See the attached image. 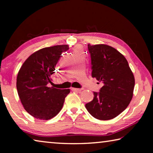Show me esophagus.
<instances>
[{"label": "esophagus", "instance_id": "34e87169", "mask_svg": "<svg viewBox=\"0 0 153 153\" xmlns=\"http://www.w3.org/2000/svg\"><path fill=\"white\" fill-rule=\"evenodd\" d=\"M71 90L72 91H75V92H80L82 90V88H71Z\"/></svg>", "mask_w": 153, "mask_h": 153}]
</instances>
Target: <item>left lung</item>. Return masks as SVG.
Here are the masks:
<instances>
[{"label":"left lung","instance_id":"8db88e82","mask_svg":"<svg viewBox=\"0 0 153 153\" xmlns=\"http://www.w3.org/2000/svg\"><path fill=\"white\" fill-rule=\"evenodd\" d=\"M92 77L103 86L86 104L89 113L100 120L115 118L128 107L133 97L135 79L128 61L115 48L106 45H88Z\"/></svg>","mask_w":153,"mask_h":153}]
</instances>
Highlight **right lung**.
Wrapping results in <instances>:
<instances>
[{
  "label": "right lung",
  "mask_w": 153,
  "mask_h": 153,
  "mask_svg": "<svg viewBox=\"0 0 153 153\" xmlns=\"http://www.w3.org/2000/svg\"><path fill=\"white\" fill-rule=\"evenodd\" d=\"M68 45L40 49L31 55L21 67L17 90L25 111L37 119L48 120L56 116L63 106L69 89L48 87L53 84L55 66Z\"/></svg>",
  "instance_id": "1"
}]
</instances>
